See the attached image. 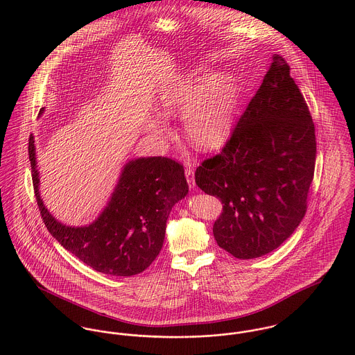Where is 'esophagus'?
Listing matches in <instances>:
<instances>
[{
	"label": "esophagus",
	"mask_w": 355,
	"mask_h": 355,
	"mask_svg": "<svg viewBox=\"0 0 355 355\" xmlns=\"http://www.w3.org/2000/svg\"><path fill=\"white\" fill-rule=\"evenodd\" d=\"M184 175H186V179H187V183H189V187L190 190H194L196 189V179H194V171L191 168H186L184 169Z\"/></svg>",
	"instance_id": "34e87169"
}]
</instances>
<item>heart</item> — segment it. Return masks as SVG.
<instances>
[{
  "label": "heart",
  "instance_id": "b5f03b06",
  "mask_svg": "<svg viewBox=\"0 0 355 355\" xmlns=\"http://www.w3.org/2000/svg\"><path fill=\"white\" fill-rule=\"evenodd\" d=\"M238 103L239 87L230 73L198 68L161 94L158 114L164 119L182 116L187 142L202 152H211L228 141ZM145 127L157 139L169 135L168 125L158 119H149Z\"/></svg>",
  "mask_w": 355,
  "mask_h": 355
}]
</instances>
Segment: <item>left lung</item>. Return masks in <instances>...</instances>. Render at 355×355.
I'll list each match as a JSON object with an SVG mask.
<instances>
[{
    "mask_svg": "<svg viewBox=\"0 0 355 355\" xmlns=\"http://www.w3.org/2000/svg\"><path fill=\"white\" fill-rule=\"evenodd\" d=\"M314 164L310 112L288 64L273 54L231 139L196 172L198 187L224 203L217 245L241 259L277 249L304 218Z\"/></svg>",
    "mask_w": 355,
    "mask_h": 355,
    "instance_id": "obj_1",
    "label": "left lung"
}]
</instances>
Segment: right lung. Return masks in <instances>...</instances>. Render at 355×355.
Wrapping results in <instances>:
<instances>
[{
    "label": "right lung",
    "instance_id": "add662e5",
    "mask_svg": "<svg viewBox=\"0 0 355 355\" xmlns=\"http://www.w3.org/2000/svg\"><path fill=\"white\" fill-rule=\"evenodd\" d=\"M44 112L45 107L40 116ZM28 155L42 220L64 249L110 276H134L150 266L161 252L172 207L189 194L180 164L165 157L128 159L98 217L86 225H67L51 214L41 198L33 135Z\"/></svg>",
    "mask_w": 355,
    "mask_h": 355
}]
</instances>
